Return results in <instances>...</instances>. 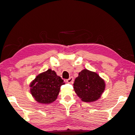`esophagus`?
<instances>
[{
	"label": "esophagus",
	"instance_id": "1",
	"mask_svg": "<svg viewBox=\"0 0 135 135\" xmlns=\"http://www.w3.org/2000/svg\"><path fill=\"white\" fill-rule=\"evenodd\" d=\"M74 81V78L72 77H69V79H68L67 80H66V81L68 82V83H72V81Z\"/></svg>",
	"mask_w": 135,
	"mask_h": 135
}]
</instances>
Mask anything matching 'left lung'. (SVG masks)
I'll return each mask as SVG.
<instances>
[{
	"label": "left lung",
	"mask_w": 135,
	"mask_h": 135,
	"mask_svg": "<svg viewBox=\"0 0 135 135\" xmlns=\"http://www.w3.org/2000/svg\"><path fill=\"white\" fill-rule=\"evenodd\" d=\"M105 83L97 73L86 69L79 73L74 83V89L81 100L92 102L98 100L105 90Z\"/></svg>",
	"instance_id": "1"
}]
</instances>
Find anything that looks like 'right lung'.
Wrapping results in <instances>:
<instances>
[{
    "label": "right lung",
    "mask_w": 135,
    "mask_h": 135,
    "mask_svg": "<svg viewBox=\"0 0 135 135\" xmlns=\"http://www.w3.org/2000/svg\"><path fill=\"white\" fill-rule=\"evenodd\" d=\"M64 84L63 80L49 69L39 74L31 82V94L38 103L48 104L56 100L60 87Z\"/></svg>",
    "instance_id": "1"
}]
</instances>
